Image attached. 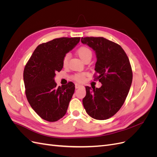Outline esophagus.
Here are the masks:
<instances>
[{"instance_id": "esophagus-1", "label": "esophagus", "mask_w": 157, "mask_h": 157, "mask_svg": "<svg viewBox=\"0 0 157 157\" xmlns=\"http://www.w3.org/2000/svg\"><path fill=\"white\" fill-rule=\"evenodd\" d=\"M82 85H80V84H75V88L76 89H77V88H80V87H82Z\"/></svg>"}]
</instances>
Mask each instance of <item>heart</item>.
I'll use <instances>...</instances> for the list:
<instances>
[{
  "label": "heart",
  "mask_w": 157,
  "mask_h": 157,
  "mask_svg": "<svg viewBox=\"0 0 157 157\" xmlns=\"http://www.w3.org/2000/svg\"><path fill=\"white\" fill-rule=\"evenodd\" d=\"M77 54L80 58L84 62L85 61L88 59H91L92 56V52L89 48L86 46H81L77 50ZM70 58V54H66L63 58L62 59V65L64 67H67L68 64V61ZM86 77V73H77L73 75L71 78L74 80H76L77 82H81L84 81V80Z\"/></svg>",
  "instance_id": "1"
}]
</instances>
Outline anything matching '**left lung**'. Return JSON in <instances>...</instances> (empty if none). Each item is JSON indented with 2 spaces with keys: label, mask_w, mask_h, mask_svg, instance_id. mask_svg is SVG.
I'll list each match as a JSON object with an SVG mask.
<instances>
[{
  "label": "left lung",
  "mask_w": 157,
  "mask_h": 157,
  "mask_svg": "<svg viewBox=\"0 0 157 157\" xmlns=\"http://www.w3.org/2000/svg\"><path fill=\"white\" fill-rule=\"evenodd\" d=\"M81 42L96 52L94 77L102 84L99 88L85 87L83 105L94 119L106 120L119 111L129 92L133 77L130 61L119 44L103 37H82Z\"/></svg>",
  "instance_id": "8db88e82"
}]
</instances>
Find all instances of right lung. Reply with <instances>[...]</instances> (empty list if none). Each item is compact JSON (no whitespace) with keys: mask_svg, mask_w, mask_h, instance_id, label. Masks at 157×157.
Wrapping results in <instances>:
<instances>
[{"mask_svg":"<svg viewBox=\"0 0 157 157\" xmlns=\"http://www.w3.org/2000/svg\"><path fill=\"white\" fill-rule=\"evenodd\" d=\"M80 37H61L39 44L23 71L27 101L37 115L56 122L67 112L75 92L72 82L57 87L54 77L63 68V56L80 41Z\"/></svg>","mask_w":157,"mask_h":157,"instance_id":"obj_1","label":"right lung"}]
</instances>
